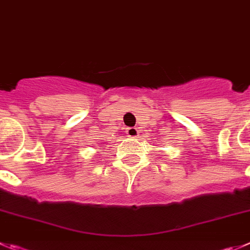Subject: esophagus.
I'll return each instance as SVG.
<instances>
[{
	"mask_svg": "<svg viewBox=\"0 0 250 250\" xmlns=\"http://www.w3.org/2000/svg\"><path fill=\"white\" fill-rule=\"evenodd\" d=\"M139 130H137V127H127L126 129V135H127V137H132V139H134V137H137L139 136Z\"/></svg>",
	"mask_w": 250,
	"mask_h": 250,
	"instance_id": "34e87169",
	"label": "esophagus"
}]
</instances>
